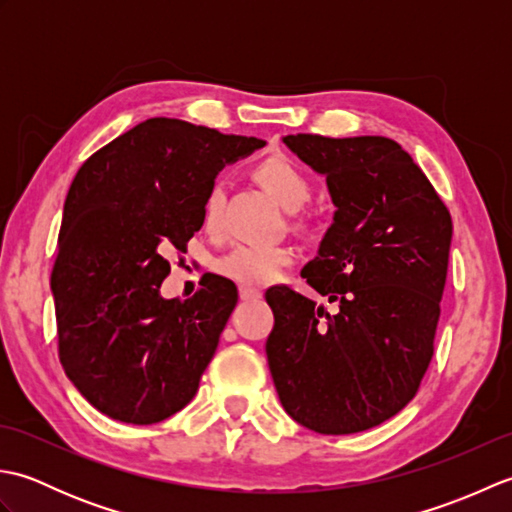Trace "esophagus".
Returning <instances> with one entry per match:
<instances>
[{"label":"esophagus","instance_id":"1","mask_svg":"<svg viewBox=\"0 0 512 512\" xmlns=\"http://www.w3.org/2000/svg\"><path fill=\"white\" fill-rule=\"evenodd\" d=\"M239 299H242V301H259V299H262V292L255 290V288L239 286Z\"/></svg>","mask_w":512,"mask_h":512}]
</instances>
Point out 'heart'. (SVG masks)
Returning <instances> with one entry per match:
<instances>
[{
	"label": "heart",
	"mask_w": 512,
	"mask_h": 512,
	"mask_svg": "<svg viewBox=\"0 0 512 512\" xmlns=\"http://www.w3.org/2000/svg\"><path fill=\"white\" fill-rule=\"evenodd\" d=\"M253 176L286 211H299L312 195L308 176L286 156H268L257 162ZM222 213L224 187L220 180H215L209 184L202 200V224L206 231H220ZM290 262L292 250L286 246L239 244L217 259L215 273L239 286L262 288L273 284Z\"/></svg>",
	"instance_id": "heart-1"
}]
</instances>
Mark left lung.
<instances>
[{
    "label": "left lung",
    "mask_w": 512,
    "mask_h": 512,
    "mask_svg": "<svg viewBox=\"0 0 512 512\" xmlns=\"http://www.w3.org/2000/svg\"><path fill=\"white\" fill-rule=\"evenodd\" d=\"M284 143L323 173L336 206L301 277L339 310L270 288L268 367L292 420L323 436L358 433L396 416L431 363L451 213L396 140L297 134Z\"/></svg>",
    "instance_id": "1"
}]
</instances>
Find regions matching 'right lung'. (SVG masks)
Returning <instances> with one entry per match:
<instances>
[{
    "label": "right lung",
    "mask_w": 512,
    "mask_h": 512,
    "mask_svg": "<svg viewBox=\"0 0 512 512\" xmlns=\"http://www.w3.org/2000/svg\"><path fill=\"white\" fill-rule=\"evenodd\" d=\"M264 145L160 116L76 171L50 279L59 361L81 396L112 420L160 422L198 391L237 288L204 275L193 297L165 299V253L202 228V200L217 171Z\"/></svg>",
    "instance_id": "right-lung-1"
}]
</instances>
